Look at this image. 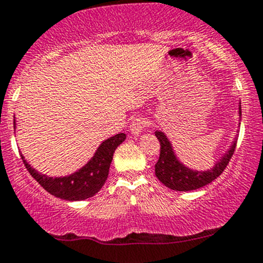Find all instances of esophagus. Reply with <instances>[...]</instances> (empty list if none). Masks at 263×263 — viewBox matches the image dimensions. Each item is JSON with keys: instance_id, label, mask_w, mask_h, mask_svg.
<instances>
[{"instance_id": "obj_1", "label": "esophagus", "mask_w": 263, "mask_h": 263, "mask_svg": "<svg viewBox=\"0 0 263 263\" xmlns=\"http://www.w3.org/2000/svg\"><path fill=\"white\" fill-rule=\"evenodd\" d=\"M148 126V121L144 117H136L134 121L131 122V134L137 136V135L141 134L145 128Z\"/></svg>"}]
</instances>
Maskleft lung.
<instances>
[{
  "label": "left lung",
  "instance_id": "left-lung-1",
  "mask_svg": "<svg viewBox=\"0 0 263 263\" xmlns=\"http://www.w3.org/2000/svg\"><path fill=\"white\" fill-rule=\"evenodd\" d=\"M239 116H242L240 107ZM155 136L158 137L159 142H160V155H159V160L155 164L156 178L165 187L174 191H183V192L197 190V188L203 187V185L215 181L227 168L233 154H234L235 146H237V139H235L229 150L215 164L213 169L206 172H198L187 168L177 159L172 144L163 132L156 131Z\"/></svg>",
  "mask_w": 263,
  "mask_h": 263
}]
</instances>
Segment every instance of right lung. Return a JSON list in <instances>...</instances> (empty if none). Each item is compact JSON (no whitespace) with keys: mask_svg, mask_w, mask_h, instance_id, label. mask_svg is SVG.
<instances>
[{"mask_svg":"<svg viewBox=\"0 0 263 263\" xmlns=\"http://www.w3.org/2000/svg\"><path fill=\"white\" fill-rule=\"evenodd\" d=\"M124 139H126V135L118 134L105 140L98 147L97 153L86 165H84L80 171L75 172L71 176L60 177V178H53L46 174L38 173L35 169L29 165L23 155H21V159L30 176L50 195L62 198V200L81 201L94 196L104 185L108 178V173H109L113 154L116 148L124 141Z\"/></svg>","mask_w":263,"mask_h":263,"instance_id":"right-lung-1","label":"right lung"}]
</instances>
